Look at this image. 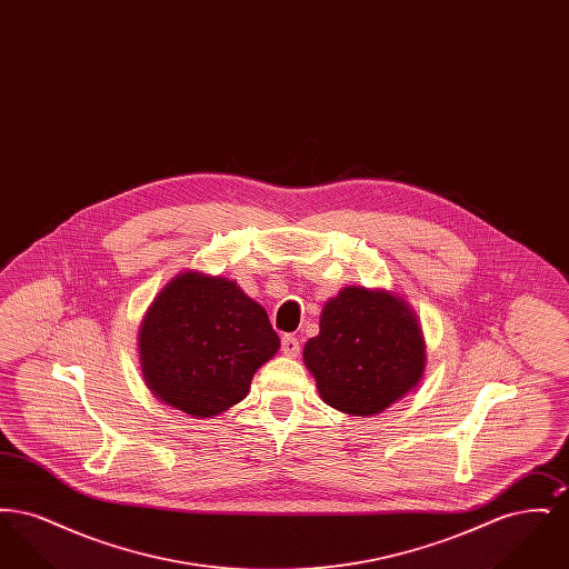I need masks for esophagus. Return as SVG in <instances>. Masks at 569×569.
I'll return each mask as SVG.
<instances>
[{
	"label": "esophagus",
	"mask_w": 569,
	"mask_h": 569,
	"mask_svg": "<svg viewBox=\"0 0 569 569\" xmlns=\"http://www.w3.org/2000/svg\"><path fill=\"white\" fill-rule=\"evenodd\" d=\"M281 352L286 353V356H290V358L298 356V352H300V343H298L297 337L283 335V337H281Z\"/></svg>",
	"instance_id": "34e87169"
}]
</instances>
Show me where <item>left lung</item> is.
<instances>
[{
	"mask_svg": "<svg viewBox=\"0 0 569 569\" xmlns=\"http://www.w3.org/2000/svg\"><path fill=\"white\" fill-rule=\"evenodd\" d=\"M302 360L326 406L369 418L420 383L427 343L406 298L348 286L328 298L320 335L305 343Z\"/></svg>",
	"mask_w": 569,
	"mask_h": 569,
	"instance_id": "left-lung-1",
	"label": "left lung"
}]
</instances>
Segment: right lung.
<instances>
[{
	"label": "right lung",
	"mask_w": 569,
	"mask_h": 569,
	"mask_svg": "<svg viewBox=\"0 0 569 569\" xmlns=\"http://www.w3.org/2000/svg\"><path fill=\"white\" fill-rule=\"evenodd\" d=\"M279 346L264 307L237 281L191 269L163 286L138 330L147 388L191 418L241 403Z\"/></svg>",
	"instance_id": "right-lung-1"
}]
</instances>
